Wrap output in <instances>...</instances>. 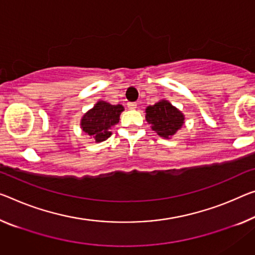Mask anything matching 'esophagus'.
<instances>
[{
	"label": "esophagus",
	"mask_w": 255,
	"mask_h": 255,
	"mask_svg": "<svg viewBox=\"0 0 255 255\" xmlns=\"http://www.w3.org/2000/svg\"><path fill=\"white\" fill-rule=\"evenodd\" d=\"M128 109H135L136 108V103H128Z\"/></svg>",
	"instance_id": "obj_1"
}]
</instances>
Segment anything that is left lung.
I'll return each instance as SVG.
<instances>
[{
    "label": "left lung",
    "instance_id": "8db88e82",
    "mask_svg": "<svg viewBox=\"0 0 255 255\" xmlns=\"http://www.w3.org/2000/svg\"><path fill=\"white\" fill-rule=\"evenodd\" d=\"M146 120L159 136L167 139L182 127L185 117L168 101L162 100L147 107Z\"/></svg>",
    "mask_w": 255,
    "mask_h": 255
}]
</instances>
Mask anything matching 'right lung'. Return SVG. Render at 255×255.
<instances>
[{"label":"right lung","mask_w":255,"mask_h":255,"mask_svg":"<svg viewBox=\"0 0 255 255\" xmlns=\"http://www.w3.org/2000/svg\"><path fill=\"white\" fill-rule=\"evenodd\" d=\"M123 111L122 105H111L106 101H99L83 116L81 128L97 142H101L111 136V128L119 123L120 115Z\"/></svg>","instance_id":"obj_1"}]
</instances>
